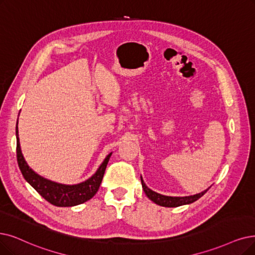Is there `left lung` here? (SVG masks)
Listing matches in <instances>:
<instances>
[{
  "label": "left lung",
  "instance_id": "left-lung-1",
  "mask_svg": "<svg viewBox=\"0 0 255 255\" xmlns=\"http://www.w3.org/2000/svg\"><path fill=\"white\" fill-rule=\"evenodd\" d=\"M140 178H141L142 187H143V190L145 192V195L147 196V198L150 199L152 202H155L156 204H158L160 206H164V207H178V206H182L185 204H190V203H193L198 199H200L202 196H204L208 190V189H206L204 191H202L201 193H197V195L188 196V197H167V196L160 195V193L149 189L145 185V183H144L143 179H142V177H140Z\"/></svg>",
  "mask_w": 255,
  "mask_h": 255
}]
</instances>
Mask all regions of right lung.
<instances>
[{
	"label": "right lung",
	"mask_w": 255,
	"mask_h": 255,
	"mask_svg": "<svg viewBox=\"0 0 255 255\" xmlns=\"http://www.w3.org/2000/svg\"><path fill=\"white\" fill-rule=\"evenodd\" d=\"M111 155L112 152L101 163V165L95 174L87 181L79 183V184L76 185L58 184V183L38 176L27 165V163L22 155L21 147H19L18 130L16 124V159L18 167L21 169L23 177L29 184L52 205L58 207H70L79 205L81 203H85L88 200L92 199L99 189Z\"/></svg>",
	"instance_id": "add662e5"
}]
</instances>
